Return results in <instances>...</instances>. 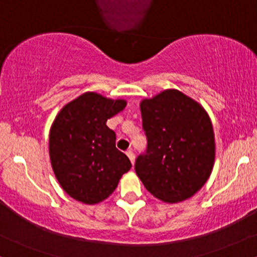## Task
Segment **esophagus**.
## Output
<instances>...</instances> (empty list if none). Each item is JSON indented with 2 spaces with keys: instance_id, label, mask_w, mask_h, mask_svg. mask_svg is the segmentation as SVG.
I'll return each instance as SVG.
<instances>
[{
  "instance_id": "esophagus-1",
  "label": "esophagus",
  "mask_w": 257,
  "mask_h": 257,
  "mask_svg": "<svg viewBox=\"0 0 257 257\" xmlns=\"http://www.w3.org/2000/svg\"><path fill=\"white\" fill-rule=\"evenodd\" d=\"M126 154H127V157L130 158V161H131L132 164H135V158H136V157H135L134 152H132V151H127V152H126Z\"/></svg>"
}]
</instances>
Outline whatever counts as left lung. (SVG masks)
<instances>
[{"label": "left lung", "instance_id": "1", "mask_svg": "<svg viewBox=\"0 0 257 257\" xmlns=\"http://www.w3.org/2000/svg\"><path fill=\"white\" fill-rule=\"evenodd\" d=\"M148 146L135 170L146 189L167 203L194 196L211 175L216 158L212 121L203 106L178 89L141 101Z\"/></svg>", "mask_w": 257, "mask_h": 257}]
</instances>
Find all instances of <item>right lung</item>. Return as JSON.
<instances>
[{"label":"right lung","instance_id":"obj_1","mask_svg":"<svg viewBox=\"0 0 257 257\" xmlns=\"http://www.w3.org/2000/svg\"><path fill=\"white\" fill-rule=\"evenodd\" d=\"M125 99L85 92L66 104L49 136L52 170L63 191L76 201L95 205L109 197L131 169L126 154L115 147L116 135L107 118L125 109Z\"/></svg>","mask_w":257,"mask_h":257}]
</instances>
